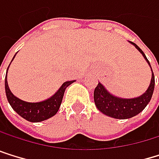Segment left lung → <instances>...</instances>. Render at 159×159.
<instances>
[{
	"mask_svg": "<svg viewBox=\"0 0 159 159\" xmlns=\"http://www.w3.org/2000/svg\"><path fill=\"white\" fill-rule=\"evenodd\" d=\"M132 44L140 51V53L142 54L143 57L150 65L149 60L145 56V54L141 50V48L138 46H136L134 43H132ZM154 89H155V75L154 72H152L151 84L148 89L146 90V93H144V94H142L141 96L132 98V99H123V98L115 97L111 95L110 93H108L107 89L103 87L101 83H98V85L94 89L93 98H94L95 106L104 114L116 119H127L135 116L136 114L141 112L145 109V107L148 105V103L150 102L152 96Z\"/></svg>",
	"mask_w": 159,
	"mask_h": 159,
	"instance_id": "1",
	"label": "left lung"
}]
</instances>
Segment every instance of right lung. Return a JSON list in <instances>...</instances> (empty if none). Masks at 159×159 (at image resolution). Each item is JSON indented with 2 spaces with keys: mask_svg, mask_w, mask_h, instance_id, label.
I'll use <instances>...</instances> for the list:
<instances>
[{
  "mask_svg": "<svg viewBox=\"0 0 159 159\" xmlns=\"http://www.w3.org/2000/svg\"><path fill=\"white\" fill-rule=\"evenodd\" d=\"M74 81L75 80L65 82L57 93L50 98L47 99L46 101H42L38 103H28V102H25V101H23L19 98H17L16 96L13 95V93H11L8 88L7 75H5V81H4L5 93H7V100L10 104V106L12 107V109L18 114L21 115L23 118L30 122H41V121H44L52 117L53 115H55L57 113L62 103L66 89L70 84H72Z\"/></svg>",
  "mask_w": 159,
  "mask_h": 159,
  "instance_id": "right-lung-1",
  "label": "right lung"
}]
</instances>
